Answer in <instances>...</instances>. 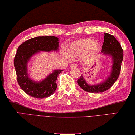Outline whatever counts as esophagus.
Here are the masks:
<instances>
[{"mask_svg": "<svg viewBox=\"0 0 135 135\" xmlns=\"http://www.w3.org/2000/svg\"><path fill=\"white\" fill-rule=\"evenodd\" d=\"M78 66V65L76 63H72L71 66H70V68H76Z\"/></svg>", "mask_w": 135, "mask_h": 135, "instance_id": "34e87169", "label": "esophagus"}]
</instances>
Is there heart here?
<instances>
[{"mask_svg": "<svg viewBox=\"0 0 135 135\" xmlns=\"http://www.w3.org/2000/svg\"><path fill=\"white\" fill-rule=\"evenodd\" d=\"M100 49V45L91 39H82L72 42L68 48V54L65 53V57H74L82 54L85 60H91L94 58Z\"/></svg>", "mask_w": 135, "mask_h": 135, "instance_id": "heart-1", "label": "heart"}]
</instances>
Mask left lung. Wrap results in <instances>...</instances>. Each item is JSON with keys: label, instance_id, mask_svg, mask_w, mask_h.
I'll list each match as a JSON object with an SVG mask.
<instances>
[{"label": "left lung", "instance_id": "obj_1", "mask_svg": "<svg viewBox=\"0 0 135 135\" xmlns=\"http://www.w3.org/2000/svg\"><path fill=\"white\" fill-rule=\"evenodd\" d=\"M103 42L101 52L103 54L110 56L112 59V66L109 76L103 83L90 85L86 82L83 75L77 81L78 85L85 91L90 93H102L109 89L117 80L120 74L121 63L123 60V50L120 44L112 35L104 33Z\"/></svg>", "mask_w": 135, "mask_h": 135}]
</instances>
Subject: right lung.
<instances>
[{"label": "right lung", "instance_id": "add662e5", "mask_svg": "<svg viewBox=\"0 0 135 135\" xmlns=\"http://www.w3.org/2000/svg\"><path fill=\"white\" fill-rule=\"evenodd\" d=\"M59 38L52 36L33 37L18 48L14 58V67L20 87L29 96L42 99L51 96L57 88L56 80L63 70H55L40 82L32 80L28 75L27 63L35 54L42 51L50 52L59 49Z\"/></svg>", "mask_w": 135, "mask_h": 135}]
</instances>
